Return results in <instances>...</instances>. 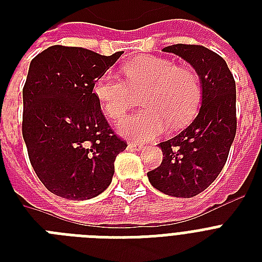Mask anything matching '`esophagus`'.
<instances>
[{
	"label": "esophagus",
	"instance_id": "34e87169",
	"mask_svg": "<svg viewBox=\"0 0 262 262\" xmlns=\"http://www.w3.org/2000/svg\"><path fill=\"white\" fill-rule=\"evenodd\" d=\"M127 145H129V148H132V149H136V151H140V149L144 147L141 143H135V141H129Z\"/></svg>",
	"mask_w": 262,
	"mask_h": 262
}]
</instances>
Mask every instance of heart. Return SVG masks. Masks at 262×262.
Here are the masks:
<instances>
[{
	"instance_id": "b5f03b06",
	"label": "heart",
	"mask_w": 262,
	"mask_h": 262,
	"mask_svg": "<svg viewBox=\"0 0 262 262\" xmlns=\"http://www.w3.org/2000/svg\"><path fill=\"white\" fill-rule=\"evenodd\" d=\"M126 80L106 72L94 84V95L107 117L122 119L141 92L144 108L130 115L119 130L135 140H149L160 135L167 123L177 126L197 113L201 102V83L190 67L175 65L163 57H139L123 67Z\"/></svg>"
}]
</instances>
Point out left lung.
<instances>
[{"instance_id": "1", "label": "left lung", "mask_w": 262, "mask_h": 262, "mask_svg": "<svg viewBox=\"0 0 262 262\" xmlns=\"http://www.w3.org/2000/svg\"><path fill=\"white\" fill-rule=\"evenodd\" d=\"M194 68L203 87L194 121L172 139L159 144L163 160L148 172L155 189L174 197H194L211 185L227 162L236 133V91L227 63L200 45L164 47Z\"/></svg>"}]
</instances>
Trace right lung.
<instances>
[{"mask_svg": "<svg viewBox=\"0 0 262 262\" xmlns=\"http://www.w3.org/2000/svg\"><path fill=\"white\" fill-rule=\"evenodd\" d=\"M122 55L51 46L30 63L23 88V137L40 182L68 200H88L107 189L119 139L94 95L95 81Z\"/></svg>", "mask_w": 262, "mask_h": 262, "instance_id": "add662e5", "label": "right lung"}]
</instances>
